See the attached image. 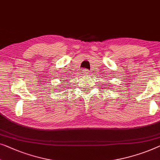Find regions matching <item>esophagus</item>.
I'll return each mask as SVG.
<instances>
[{"mask_svg": "<svg viewBox=\"0 0 160 160\" xmlns=\"http://www.w3.org/2000/svg\"><path fill=\"white\" fill-rule=\"evenodd\" d=\"M83 73H84V74H88V73H89V70H88V69H84V70H83Z\"/></svg>", "mask_w": 160, "mask_h": 160, "instance_id": "1", "label": "esophagus"}]
</instances>
